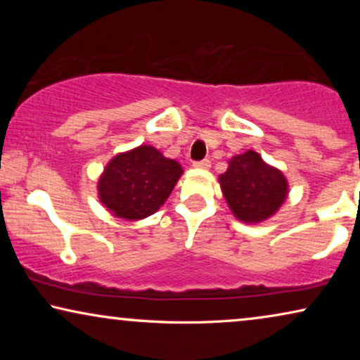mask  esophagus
<instances>
[{
  "label": "esophagus",
  "instance_id": "1",
  "mask_svg": "<svg viewBox=\"0 0 360 360\" xmlns=\"http://www.w3.org/2000/svg\"><path fill=\"white\" fill-rule=\"evenodd\" d=\"M193 167H196V169H210V167H211V162H210L208 159L196 160V162H193Z\"/></svg>",
  "mask_w": 360,
  "mask_h": 360
}]
</instances>
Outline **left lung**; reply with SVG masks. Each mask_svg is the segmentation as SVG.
<instances>
[{
	"label": "left lung",
	"mask_w": 360,
	"mask_h": 360,
	"mask_svg": "<svg viewBox=\"0 0 360 360\" xmlns=\"http://www.w3.org/2000/svg\"><path fill=\"white\" fill-rule=\"evenodd\" d=\"M219 185L233 214L249 224L274 216L288 195L285 175L265 164L255 150L233 157L228 170L219 175Z\"/></svg>",
	"instance_id": "1"
}]
</instances>
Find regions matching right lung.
<instances>
[{
    "instance_id": "1",
    "label": "right lung",
    "mask_w": 360,
    "mask_h": 360,
    "mask_svg": "<svg viewBox=\"0 0 360 360\" xmlns=\"http://www.w3.org/2000/svg\"><path fill=\"white\" fill-rule=\"evenodd\" d=\"M181 174L179 162L155 147L139 146L112 157L98 180V196L111 214L137 221L165 203Z\"/></svg>"
}]
</instances>
